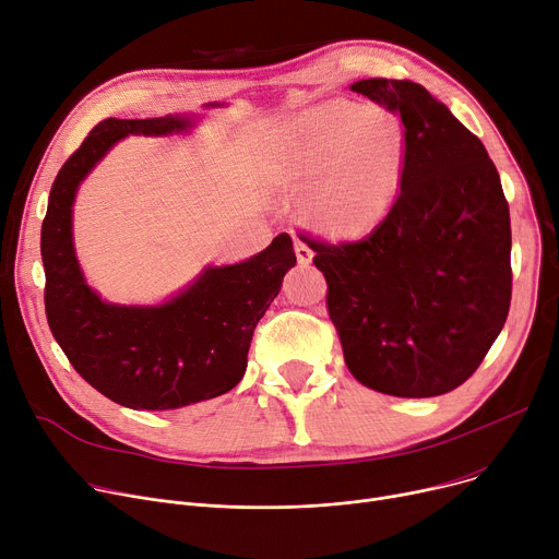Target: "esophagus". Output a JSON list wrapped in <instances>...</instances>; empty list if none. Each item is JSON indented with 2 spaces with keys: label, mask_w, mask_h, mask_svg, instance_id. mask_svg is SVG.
Returning a JSON list of instances; mask_svg holds the SVG:
<instances>
[{
  "label": "esophagus",
  "mask_w": 559,
  "mask_h": 559,
  "mask_svg": "<svg viewBox=\"0 0 559 559\" xmlns=\"http://www.w3.org/2000/svg\"><path fill=\"white\" fill-rule=\"evenodd\" d=\"M295 254H298L300 264H311L313 250H311V246H309L305 239H300V237H295Z\"/></svg>",
  "instance_id": "34e87169"
}]
</instances>
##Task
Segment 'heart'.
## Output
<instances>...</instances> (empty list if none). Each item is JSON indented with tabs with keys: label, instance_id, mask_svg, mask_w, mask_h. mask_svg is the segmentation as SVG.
<instances>
[{
	"label": "heart",
	"instance_id": "b5f03b06",
	"mask_svg": "<svg viewBox=\"0 0 559 559\" xmlns=\"http://www.w3.org/2000/svg\"><path fill=\"white\" fill-rule=\"evenodd\" d=\"M271 176L284 187L309 185L305 210L324 233H370L395 207L402 189V123L352 102L316 106L277 140Z\"/></svg>",
	"mask_w": 559,
	"mask_h": 559
}]
</instances>
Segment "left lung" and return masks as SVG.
<instances>
[{"label": "left lung", "instance_id": "left-lung-1", "mask_svg": "<svg viewBox=\"0 0 559 559\" xmlns=\"http://www.w3.org/2000/svg\"><path fill=\"white\" fill-rule=\"evenodd\" d=\"M404 123L395 207L358 241L300 233L326 280L345 364L392 397L465 383L501 334L512 298L510 210L483 142L413 81L352 85Z\"/></svg>", "mask_w": 559, "mask_h": 559}]
</instances>
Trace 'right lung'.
<instances>
[{
  "mask_svg": "<svg viewBox=\"0 0 559 559\" xmlns=\"http://www.w3.org/2000/svg\"><path fill=\"white\" fill-rule=\"evenodd\" d=\"M185 128L182 117L98 121L58 171L43 221L49 330L92 388L133 411H174L233 390L246 372L257 322L298 261L282 233L241 264L207 269L162 307L108 305L85 284L72 243L76 187L117 140Z\"/></svg>",
  "mask_w": 559,
  "mask_h": 559,
  "instance_id": "obj_1",
  "label": "right lung"
}]
</instances>
